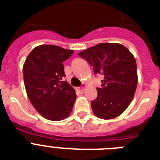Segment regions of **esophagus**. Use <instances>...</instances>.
<instances>
[{"mask_svg": "<svg viewBox=\"0 0 160 160\" xmlns=\"http://www.w3.org/2000/svg\"><path fill=\"white\" fill-rule=\"evenodd\" d=\"M78 90H79V92L80 93H84V88L83 87H80V88H78Z\"/></svg>", "mask_w": 160, "mask_h": 160, "instance_id": "obj_1", "label": "esophagus"}]
</instances>
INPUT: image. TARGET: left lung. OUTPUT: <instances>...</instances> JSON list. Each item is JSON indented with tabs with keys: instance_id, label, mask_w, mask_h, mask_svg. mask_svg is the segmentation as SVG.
<instances>
[{
	"instance_id": "obj_1",
	"label": "left lung",
	"mask_w": 160,
	"mask_h": 160,
	"mask_svg": "<svg viewBox=\"0 0 160 160\" xmlns=\"http://www.w3.org/2000/svg\"><path fill=\"white\" fill-rule=\"evenodd\" d=\"M104 76L102 88L91 101L95 116L103 119L116 118L128 108L138 84L136 61L133 54L118 43H100L79 53Z\"/></svg>"
}]
</instances>
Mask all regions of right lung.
<instances>
[{"instance_id": "right-lung-1", "label": "right lung", "mask_w": 160, "mask_h": 160, "mask_svg": "<svg viewBox=\"0 0 160 160\" xmlns=\"http://www.w3.org/2000/svg\"><path fill=\"white\" fill-rule=\"evenodd\" d=\"M73 53L72 50L55 45H41L31 51L24 63V83L29 100L39 114L50 120L68 117L75 104V89L62 81L63 62Z\"/></svg>"}]
</instances>
